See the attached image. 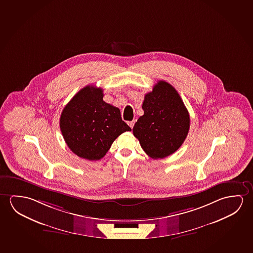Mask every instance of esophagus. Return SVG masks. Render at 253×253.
I'll use <instances>...</instances> for the list:
<instances>
[{
	"instance_id": "obj_1",
	"label": "esophagus",
	"mask_w": 253,
	"mask_h": 253,
	"mask_svg": "<svg viewBox=\"0 0 253 253\" xmlns=\"http://www.w3.org/2000/svg\"><path fill=\"white\" fill-rule=\"evenodd\" d=\"M128 125L130 128H132L133 126H134V125H135V120L130 121V122H128Z\"/></svg>"
}]
</instances>
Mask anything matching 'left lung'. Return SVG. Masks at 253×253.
Segmentation results:
<instances>
[{
  "label": "left lung",
  "instance_id": "left-lung-1",
  "mask_svg": "<svg viewBox=\"0 0 253 253\" xmlns=\"http://www.w3.org/2000/svg\"><path fill=\"white\" fill-rule=\"evenodd\" d=\"M144 115L138 118L133 134L145 153L154 160L174 153L187 137L190 117L172 85L160 81L144 96Z\"/></svg>",
  "mask_w": 253,
  "mask_h": 253
}]
</instances>
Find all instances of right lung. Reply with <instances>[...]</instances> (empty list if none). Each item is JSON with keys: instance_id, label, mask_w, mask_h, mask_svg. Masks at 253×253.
<instances>
[{"instance_id": "right-lung-1", "label": "right lung", "mask_w": 253, "mask_h": 253, "mask_svg": "<svg viewBox=\"0 0 253 253\" xmlns=\"http://www.w3.org/2000/svg\"><path fill=\"white\" fill-rule=\"evenodd\" d=\"M60 130L71 151L80 158L99 160L116 138L131 128L122 120L120 109L103 101L101 87L86 85L63 109Z\"/></svg>"}]
</instances>
